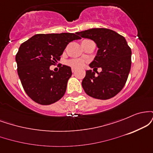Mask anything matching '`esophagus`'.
<instances>
[{
	"label": "esophagus",
	"instance_id": "esophagus-1",
	"mask_svg": "<svg viewBox=\"0 0 153 153\" xmlns=\"http://www.w3.org/2000/svg\"><path fill=\"white\" fill-rule=\"evenodd\" d=\"M72 72H73V73H75L76 72V70L75 68H72Z\"/></svg>",
	"mask_w": 153,
	"mask_h": 153
}]
</instances>
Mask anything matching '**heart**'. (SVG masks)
Wrapping results in <instances>:
<instances>
[{
    "label": "heart",
    "instance_id": "heart-1",
    "mask_svg": "<svg viewBox=\"0 0 153 153\" xmlns=\"http://www.w3.org/2000/svg\"><path fill=\"white\" fill-rule=\"evenodd\" d=\"M67 65L75 69H80L84 66L85 61L82 59H72L67 62Z\"/></svg>",
    "mask_w": 153,
    "mask_h": 153
}]
</instances>
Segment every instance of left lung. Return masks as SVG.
Here are the masks:
<instances>
[{"label": "left lung", "instance_id": "8db88e82", "mask_svg": "<svg viewBox=\"0 0 153 153\" xmlns=\"http://www.w3.org/2000/svg\"><path fill=\"white\" fill-rule=\"evenodd\" d=\"M81 37L92 39L99 50L91 68H101V73L86 71L82 81L85 92L91 97L106 100L118 94L127 82L131 68V48L125 38L105 28H95L77 32ZM97 69V68H96Z\"/></svg>", "mask_w": 153, "mask_h": 153}]
</instances>
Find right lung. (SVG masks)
<instances>
[{"label":"right lung","instance_id":"1","mask_svg":"<svg viewBox=\"0 0 153 153\" xmlns=\"http://www.w3.org/2000/svg\"><path fill=\"white\" fill-rule=\"evenodd\" d=\"M80 39L76 33L38 34L21 45L16 55L17 72L26 94L33 101L50 105L64 96L72 75L71 67L60 66L58 72L50 67L60 59L68 44Z\"/></svg>","mask_w":153,"mask_h":153}]
</instances>
